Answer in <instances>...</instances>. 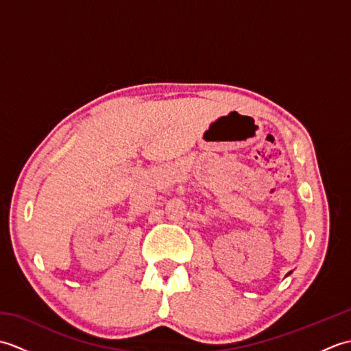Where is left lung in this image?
Instances as JSON below:
<instances>
[{
	"mask_svg": "<svg viewBox=\"0 0 351 351\" xmlns=\"http://www.w3.org/2000/svg\"><path fill=\"white\" fill-rule=\"evenodd\" d=\"M288 274H289V273H288Z\"/></svg>",
	"mask_w": 351,
	"mask_h": 351,
	"instance_id": "left-lung-1",
	"label": "left lung"
}]
</instances>
